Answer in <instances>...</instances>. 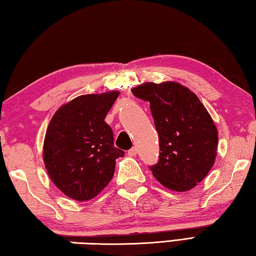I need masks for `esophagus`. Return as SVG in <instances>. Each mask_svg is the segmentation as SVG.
I'll list each match as a JSON object with an SVG mask.
<instances>
[{"label":"esophagus","mask_w":256,"mask_h":256,"mask_svg":"<svg viewBox=\"0 0 256 256\" xmlns=\"http://www.w3.org/2000/svg\"><path fill=\"white\" fill-rule=\"evenodd\" d=\"M136 152H138L136 148H131V149H130V150L128 151V154L131 156V157H134V156L136 154Z\"/></svg>","instance_id":"1"}]
</instances>
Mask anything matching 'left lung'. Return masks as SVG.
Instances as JSON below:
<instances>
[{
	"label": "left lung",
	"mask_w": 256,
	"mask_h": 256,
	"mask_svg": "<svg viewBox=\"0 0 256 256\" xmlns=\"http://www.w3.org/2000/svg\"><path fill=\"white\" fill-rule=\"evenodd\" d=\"M150 102L159 138V160L150 166L164 188L184 192L204 178L214 166L218 131L200 99L177 82H146L132 89Z\"/></svg>",
	"instance_id": "left-lung-1"
}]
</instances>
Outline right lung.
Listing matches in <instances>:
<instances>
[{
    "label": "right lung",
    "instance_id": "right-lung-1",
    "mask_svg": "<svg viewBox=\"0 0 256 256\" xmlns=\"http://www.w3.org/2000/svg\"><path fill=\"white\" fill-rule=\"evenodd\" d=\"M118 94L76 97L55 112L47 128L42 151L47 172L73 200H92L100 193L114 176L115 160L124 156L105 122Z\"/></svg>",
    "mask_w": 256,
    "mask_h": 256
}]
</instances>
